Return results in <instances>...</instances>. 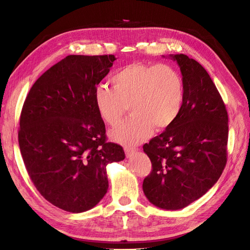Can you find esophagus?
Listing matches in <instances>:
<instances>
[{"label": "esophagus", "instance_id": "obj_1", "mask_svg": "<svg viewBox=\"0 0 250 250\" xmlns=\"http://www.w3.org/2000/svg\"><path fill=\"white\" fill-rule=\"evenodd\" d=\"M124 150H125V153H126V156H127V157H131L132 154H133V153L136 151V148L126 146V147L124 148Z\"/></svg>", "mask_w": 250, "mask_h": 250}]
</instances>
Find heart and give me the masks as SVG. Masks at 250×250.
<instances>
[{
    "label": "heart",
    "mask_w": 250,
    "mask_h": 250,
    "mask_svg": "<svg viewBox=\"0 0 250 250\" xmlns=\"http://www.w3.org/2000/svg\"><path fill=\"white\" fill-rule=\"evenodd\" d=\"M111 81L113 87L96 86L93 101L100 117L111 126L121 120L129 105L132 114L110 133L120 144H139L152 128L169 127L181 111L184 83L173 66L130 63L118 70Z\"/></svg>",
    "instance_id": "b5f03b06"
}]
</instances>
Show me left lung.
Wrapping results in <instances>:
<instances>
[{
	"instance_id": "obj_1",
	"label": "left lung",
	"mask_w": 250,
	"mask_h": 250,
	"mask_svg": "<svg viewBox=\"0 0 250 250\" xmlns=\"http://www.w3.org/2000/svg\"><path fill=\"white\" fill-rule=\"evenodd\" d=\"M169 58L180 67L183 104L176 120L144 146L152 170L142 189L153 206L176 210L205 195L221 177L227 163L228 114L203 66L183 54Z\"/></svg>"
}]
</instances>
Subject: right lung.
<instances>
[{
    "mask_svg": "<svg viewBox=\"0 0 250 250\" xmlns=\"http://www.w3.org/2000/svg\"><path fill=\"white\" fill-rule=\"evenodd\" d=\"M114 55L64 58L34 82L23 104L18 140L34 186L55 207L82 212L108 191L106 166L125 159L106 142L93 90L110 72Z\"/></svg>",
    "mask_w": 250,
    "mask_h": 250,
    "instance_id": "right-lung-1",
    "label": "right lung"
}]
</instances>
